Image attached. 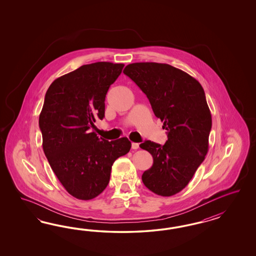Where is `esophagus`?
<instances>
[{
  "label": "esophagus",
  "mask_w": 256,
  "mask_h": 256,
  "mask_svg": "<svg viewBox=\"0 0 256 256\" xmlns=\"http://www.w3.org/2000/svg\"><path fill=\"white\" fill-rule=\"evenodd\" d=\"M132 149H138V148H139V144H137V142H132Z\"/></svg>",
  "instance_id": "obj_1"
}]
</instances>
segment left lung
<instances>
[{
  "mask_svg": "<svg viewBox=\"0 0 256 256\" xmlns=\"http://www.w3.org/2000/svg\"><path fill=\"white\" fill-rule=\"evenodd\" d=\"M123 72L146 94L167 130L164 146L151 140L140 144L153 156L142 180L158 195L178 194L208 151L212 119L204 91L197 80L167 64L134 62Z\"/></svg>",
  "mask_w": 256,
  "mask_h": 256,
  "instance_id": "left-lung-1",
  "label": "left lung"
}]
</instances>
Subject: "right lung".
Wrapping results in <instances>:
<instances>
[{
    "label": "right lung",
    "instance_id": "add662e5",
    "mask_svg": "<svg viewBox=\"0 0 256 256\" xmlns=\"http://www.w3.org/2000/svg\"><path fill=\"white\" fill-rule=\"evenodd\" d=\"M123 68L110 62L82 66L56 78L45 96L39 116L43 150L64 188L80 200L106 188L112 164L132 148L126 137L108 142L91 132L104 117L106 94Z\"/></svg>",
    "mask_w": 256,
    "mask_h": 256
}]
</instances>
